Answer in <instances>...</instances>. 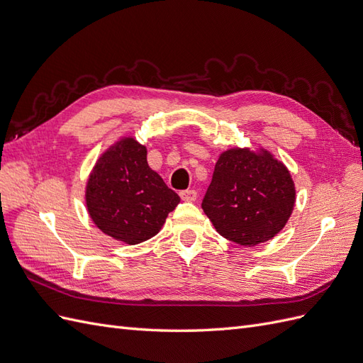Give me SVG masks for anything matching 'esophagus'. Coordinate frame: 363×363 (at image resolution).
Wrapping results in <instances>:
<instances>
[{"label":"esophagus","instance_id":"34e87169","mask_svg":"<svg viewBox=\"0 0 363 363\" xmlns=\"http://www.w3.org/2000/svg\"><path fill=\"white\" fill-rule=\"evenodd\" d=\"M180 196H182V200L183 201H195L196 200V196H199V194H196V191H194V189H189V191H183V192H180Z\"/></svg>","mask_w":363,"mask_h":363}]
</instances>
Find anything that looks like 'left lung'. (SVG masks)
Listing matches in <instances>:
<instances>
[{"mask_svg":"<svg viewBox=\"0 0 363 363\" xmlns=\"http://www.w3.org/2000/svg\"><path fill=\"white\" fill-rule=\"evenodd\" d=\"M295 199L289 169L271 151L235 147L219 155L201 207L223 238L256 247L281 232Z\"/></svg>","mask_w":363,"mask_h":363,"instance_id":"left-lung-1","label":"left lung"}]
</instances>
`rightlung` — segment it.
Here are the masks:
<instances>
[{"mask_svg": "<svg viewBox=\"0 0 363 363\" xmlns=\"http://www.w3.org/2000/svg\"><path fill=\"white\" fill-rule=\"evenodd\" d=\"M84 201L92 223L104 235L136 245L160 232L180 196L148 167L147 147L127 135L96 159Z\"/></svg>", "mask_w": 363, "mask_h": 363, "instance_id": "right-lung-1", "label": "right lung"}]
</instances>
